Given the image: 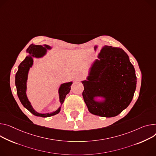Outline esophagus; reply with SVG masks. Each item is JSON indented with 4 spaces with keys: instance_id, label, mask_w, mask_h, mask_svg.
<instances>
[{
    "instance_id": "obj_1",
    "label": "esophagus",
    "mask_w": 156,
    "mask_h": 156,
    "mask_svg": "<svg viewBox=\"0 0 156 156\" xmlns=\"http://www.w3.org/2000/svg\"><path fill=\"white\" fill-rule=\"evenodd\" d=\"M80 78H81V77H80Z\"/></svg>"
}]
</instances>
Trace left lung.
<instances>
[{
  "mask_svg": "<svg viewBox=\"0 0 156 156\" xmlns=\"http://www.w3.org/2000/svg\"><path fill=\"white\" fill-rule=\"evenodd\" d=\"M106 46L108 52L99 54L87 81H83L82 95L93 115L111 118L129 106L136 88V76L129 56L120 48ZM106 98L103 104L93 100L95 96Z\"/></svg>",
  "mask_w": 156,
  "mask_h": 156,
  "instance_id": "obj_1",
  "label": "left lung"
}]
</instances>
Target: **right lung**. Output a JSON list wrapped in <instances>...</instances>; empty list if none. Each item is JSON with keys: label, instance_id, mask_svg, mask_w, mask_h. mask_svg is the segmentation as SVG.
<instances>
[{"label": "right lung", "instance_id": "add662e5", "mask_svg": "<svg viewBox=\"0 0 156 156\" xmlns=\"http://www.w3.org/2000/svg\"><path fill=\"white\" fill-rule=\"evenodd\" d=\"M49 48H50V47L46 45L44 46L35 45L34 44L30 45L27 50V51L29 53L30 55L26 56L25 60L19 65V69L16 75V85L17 88V93L21 103L26 109L32 113L34 115L43 118L50 117L51 116L58 114L60 111V108H59L57 110H56L55 112L50 113V114H49V113H47V114H40V113L36 112L33 109L30 103L27 99L25 92L27 88L26 82L27 80L28 72H29L30 67H31L33 64L32 57H41V56L45 54L47 49ZM72 84V82L62 84L59 89L60 101L62 105L64 102L66 95L70 91Z\"/></svg>", "mask_w": 156, "mask_h": 156}]
</instances>
